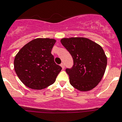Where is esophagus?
<instances>
[{
    "label": "esophagus",
    "mask_w": 122,
    "mask_h": 122,
    "mask_svg": "<svg viewBox=\"0 0 122 122\" xmlns=\"http://www.w3.org/2000/svg\"><path fill=\"white\" fill-rule=\"evenodd\" d=\"M61 67H62V69H64V63H61Z\"/></svg>",
    "instance_id": "34e87169"
}]
</instances>
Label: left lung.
I'll return each instance as SVG.
<instances>
[{
	"instance_id": "obj_1",
	"label": "left lung",
	"mask_w": 122,
	"mask_h": 122,
	"mask_svg": "<svg viewBox=\"0 0 122 122\" xmlns=\"http://www.w3.org/2000/svg\"><path fill=\"white\" fill-rule=\"evenodd\" d=\"M62 45L73 58L71 69H66L69 82L80 91H89L102 80L107 64V56L102 47L84 37L64 38Z\"/></svg>"
}]
</instances>
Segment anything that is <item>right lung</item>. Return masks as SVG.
<instances>
[{"label":"right lung","mask_w":122,"mask_h":122,"mask_svg":"<svg viewBox=\"0 0 122 122\" xmlns=\"http://www.w3.org/2000/svg\"><path fill=\"white\" fill-rule=\"evenodd\" d=\"M56 43L53 38H36L28 42L14 59V69L26 87L43 89L56 81L62 68L56 64L51 50Z\"/></svg>","instance_id":"right-lung-1"}]
</instances>
